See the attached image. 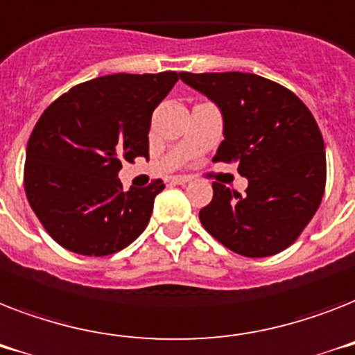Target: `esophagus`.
I'll return each mask as SVG.
<instances>
[{
    "instance_id": "34e87169",
    "label": "esophagus",
    "mask_w": 355,
    "mask_h": 355,
    "mask_svg": "<svg viewBox=\"0 0 355 355\" xmlns=\"http://www.w3.org/2000/svg\"><path fill=\"white\" fill-rule=\"evenodd\" d=\"M191 175H174V178H172V183H175V185H187V183H191Z\"/></svg>"
}]
</instances>
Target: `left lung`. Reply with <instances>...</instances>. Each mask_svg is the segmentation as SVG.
<instances>
[{
    "label": "left lung",
    "instance_id": "obj_1",
    "mask_svg": "<svg viewBox=\"0 0 355 355\" xmlns=\"http://www.w3.org/2000/svg\"><path fill=\"white\" fill-rule=\"evenodd\" d=\"M223 119V141L212 161H238L245 194L212 183L200 222L227 249L271 257L299 238L321 205L326 154L321 130L295 93L253 73H180Z\"/></svg>",
    "mask_w": 355,
    "mask_h": 355
}]
</instances>
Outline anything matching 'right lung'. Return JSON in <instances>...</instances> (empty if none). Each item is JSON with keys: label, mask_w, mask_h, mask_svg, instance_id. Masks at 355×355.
I'll list each match as a JSON object with an SVG mask.
<instances>
[{"label": "right lung", "mask_w": 355, "mask_h": 355, "mask_svg": "<svg viewBox=\"0 0 355 355\" xmlns=\"http://www.w3.org/2000/svg\"><path fill=\"white\" fill-rule=\"evenodd\" d=\"M180 75L98 76L51 104L31 133L25 194L45 231L86 257L117 253L148 225L157 180L123 191L121 161L148 157L152 113Z\"/></svg>", "instance_id": "obj_1"}]
</instances>
